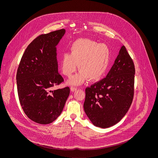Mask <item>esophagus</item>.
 <instances>
[{"label": "esophagus", "mask_w": 158, "mask_h": 158, "mask_svg": "<svg viewBox=\"0 0 158 158\" xmlns=\"http://www.w3.org/2000/svg\"><path fill=\"white\" fill-rule=\"evenodd\" d=\"M77 87H74V86H71V91H76V90H77Z\"/></svg>", "instance_id": "obj_1"}]
</instances>
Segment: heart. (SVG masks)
I'll return each mask as SVG.
<instances>
[{"mask_svg": "<svg viewBox=\"0 0 158 158\" xmlns=\"http://www.w3.org/2000/svg\"><path fill=\"white\" fill-rule=\"evenodd\" d=\"M110 49L106 44H98L89 39H79L70 47L69 53H64L60 60L64 75L71 77L78 69L80 72L69 82L80 84L87 79L89 81L99 80L106 72L110 62Z\"/></svg>", "mask_w": 158, "mask_h": 158, "instance_id": "1", "label": "heart"}]
</instances>
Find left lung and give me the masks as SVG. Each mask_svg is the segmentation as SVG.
I'll list each match as a JSON object with an SVG mask.
<instances>
[{
  "label": "left lung",
  "mask_w": 158,
  "mask_h": 158,
  "mask_svg": "<svg viewBox=\"0 0 158 158\" xmlns=\"http://www.w3.org/2000/svg\"><path fill=\"white\" fill-rule=\"evenodd\" d=\"M135 67L124 46L106 77L85 89L84 109L92 123L107 128L119 123L134 97Z\"/></svg>",
  "instance_id": "1"
}]
</instances>
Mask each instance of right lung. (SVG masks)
I'll list each match as a JSON object with an SVG mask.
<instances>
[{
	"label": "right lung",
	"mask_w": 158,
	"mask_h": 158,
	"mask_svg": "<svg viewBox=\"0 0 158 158\" xmlns=\"http://www.w3.org/2000/svg\"><path fill=\"white\" fill-rule=\"evenodd\" d=\"M62 29L42 34L26 48L16 75L19 101L32 121L48 124L61 114L70 88L52 90L64 82L58 73L56 46L64 36Z\"/></svg>",
	"instance_id": "add662e5"
}]
</instances>
